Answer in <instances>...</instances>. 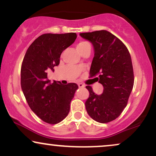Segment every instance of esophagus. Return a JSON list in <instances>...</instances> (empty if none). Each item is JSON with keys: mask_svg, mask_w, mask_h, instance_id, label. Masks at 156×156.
<instances>
[{"mask_svg": "<svg viewBox=\"0 0 156 156\" xmlns=\"http://www.w3.org/2000/svg\"><path fill=\"white\" fill-rule=\"evenodd\" d=\"M78 86L80 87V88H83V87H85V85H84V84H83L82 83H78Z\"/></svg>", "mask_w": 156, "mask_h": 156, "instance_id": "34e87169", "label": "esophagus"}]
</instances>
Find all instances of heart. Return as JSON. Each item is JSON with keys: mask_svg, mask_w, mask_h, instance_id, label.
<instances>
[{"mask_svg": "<svg viewBox=\"0 0 156 156\" xmlns=\"http://www.w3.org/2000/svg\"><path fill=\"white\" fill-rule=\"evenodd\" d=\"M87 45H90L89 42H80V43L78 44V45H77V50L81 49V48H83V47H85V46H87Z\"/></svg>", "mask_w": 156, "mask_h": 156, "instance_id": "b5f03b06", "label": "heart"}]
</instances>
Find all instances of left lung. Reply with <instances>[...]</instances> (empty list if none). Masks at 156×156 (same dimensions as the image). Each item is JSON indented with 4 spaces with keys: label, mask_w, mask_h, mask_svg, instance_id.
Segmentation results:
<instances>
[{
    "label": "left lung",
    "mask_w": 156,
    "mask_h": 156,
    "mask_svg": "<svg viewBox=\"0 0 156 156\" xmlns=\"http://www.w3.org/2000/svg\"><path fill=\"white\" fill-rule=\"evenodd\" d=\"M80 36L92 43L94 58L90 67L92 76L99 73V83L103 87L101 94L87 86L89 96L85 103L88 114L94 120L106 123L117 118L128 103L133 87L131 57L126 46L105 30Z\"/></svg>",
    "instance_id": "left-lung-1"
}]
</instances>
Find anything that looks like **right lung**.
Wrapping results in <instances>:
<instances>
[{
  "instance_id": "right-lung-1",
  "label": "right lung",
  "mask_w": 156,
  "mask_h": 156,
  "mask_svg": "<svg viewBox=\"0 0 156 156\" xmlns=\"http://www.w3.org/2000/svg\"><path fill=\"white\" fill-rule=\"evenodd\" d=\"M76 33L44 34L27 50L21 67V88L31 109L42 120L50 124L60 122L68 115L70 102L78 85L48 79L54 71L66 48L76 41Z\"/></svg>"
}]
</instances>
